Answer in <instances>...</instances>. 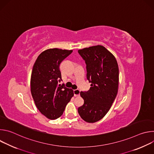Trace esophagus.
Segmentation results:
<instances>
[{
	"mask_svg": "<svg viewBox=\"0 0 154 154\" xmlns=\"http://www.w3.org/2000/svg\"><path fill=\"white\" fill-rule=\"evenodd\" d=\"M73 92H74V96H75V97H77V96H79L80 95V91L79 89H76V90H74L73 91Z\"/></svg>",
	"mask_w": 154,
	"mask_h": 154,
	"instance_id": "34e87169",
	"label": "esophagus"
}]
</instances>
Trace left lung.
I'll use <instances>...</instances> for the list:
<instances>
[{
    "label": "left lung",
    "mask_w": 154,
    "mask_h": 154,
    "mask_svg": "<svg viewBox=\"0 0 154 154\" xmlns=\"http://www.w3.org/2000/svg\"><path fill=\"white\" fill-rule=\"evenodd\" d=\"M86 65V79L91 83L88 91L80 94L84 103L78 108L80 117L93 123L107 113L113 103L118 89L119 69L113 55L102 46L79 50Z\"/></svg>",
    "instance_id": "8db88e82"
}]
</instances>
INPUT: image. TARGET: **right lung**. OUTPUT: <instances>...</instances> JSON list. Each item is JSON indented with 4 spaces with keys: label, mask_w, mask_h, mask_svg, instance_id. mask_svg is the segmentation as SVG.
I'll return each instance as SVG.
<instances>
[{
    "label": "right lung",
    "mask_w": 154,
    "mask_h": 154,
    "mask_svg": "<svg viewBox=\"0 0 154 154\" xmlns=\"http://www.w3.org/2000/svg\"><path fill=\"white\" fill-rule=\"evenodd\" d=\"M72 51L50 49L42 52L37 58L33 67L31 93L39 111L50 119L60 117L67 103L74 96L73 90L62 80L60 63Z\"/></svg>",
    "instance_id": "right-lung-1"
}]
</instances>
